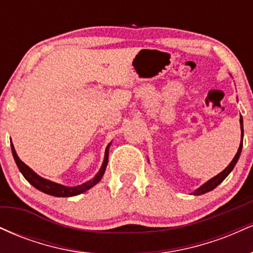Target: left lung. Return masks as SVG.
Instances as JSON below:
<instances>
[{"mask_svg":"<svg viewBox=\"0 0 253 253\" xmlns=\"http://www.w3.org/2000/svg\"><path fill=\"white\" fill-rule=\"evenodd\" d=\"M239 121H240V129H242V143H240V145H239V149H238V152L236 153V156H234V158L232 159L231 163H229L227 167H226L225 170H222L221 172L217 173L216 176L211 177L210 181L203 183L201 187L197 188V189L194 191V193H191V194H193V195H202V194H206V193H208V191L215 189L217 185H219L220 183H221L223 179H225L226 177L229 175V172H231V171L233 170V168L236 167L238 159H239V157H240V153H242V149H243L244 127H243V118H242V115H240V120Z\"/></svg>","mask_w":253,"mask_h":253,"instance_id":"left-lung-1","label":"left lung"}]
</instances>
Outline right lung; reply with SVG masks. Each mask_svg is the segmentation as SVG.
<instances>
[{"label":"right lung","instance_id":"obj_1","mask_svg":"<svg viewBox=\"0 0 253 253\" xmlns=\"http://www.w3.org/2000/svg\"><path fill=\"white\" fill-rule=\"evenodd\" d=\"M110 144L112 143H109L108 146L106 147V151H104L103 163H102V165H101V169L98 170V172L95 175L94 178L90 179V181H88V182L83 183V184L76 185V187H66V185L59 184V183L52 182V181H50V179L42 178V176H39L38 173L34 172V171L32 170L28 165H26L24 162L19 158V156L16 155L15 149H14L13 143H10V146H11V153H13V157H14V159H15V163L17 165V168H19L20 172L24 175L25 178L27 179V181L30 182L34 188H37L38 190L42 191V193L48 194V195H52V196L70 197V196L80 195V194L84 193V191L89 190L90 188H92L95 184H97V183L101 181L104 171H106L107 164H108V155H109Z\"/></svg>","mask_w":253,"mask_h":253}]
</instances>
